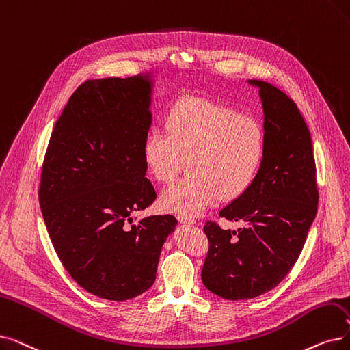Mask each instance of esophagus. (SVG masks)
I'll return each instance as SVG.
<instances>
[{
    "label": "esophagus",
    "instance_id": "34e87169",
    "mask_svg": "<svg viewBox=\"0 0 350 350\" xmlns=\"http://www.w3.org/2000/svg\"><path fill=\"white\" fill-rule=\"evenodd\" d=\"M177 220H178L180 223H186V224H194V223H196L194 219H191V217H189V216H183V215H178V216H177Z\"/></svg>",
    "mask_w": 350,
    "mask_h": 350
}]
</instances>
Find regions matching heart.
Masks as SVG:
<instances>
[{
  "instance_id": "heart-1",
  "label": "heart",
  "mask_w": 350,
  "mask_h": 350,
  "mask_svg": "<svg viewBox=\"0 0 350 350\" xmlns=\"http://www.w3.org/2000/svg\"><path fill=\"white\" fill-rule=\"evenodd\" d=\"M167 133L150 131L143 142L147 173L169 185L185 169L190 174L167 189L164 210L183 216L200 215L215 203L245 194L259 176L267 151L260 120L215 100L181 97L164 118Z\"/></svg>"
}]
</instances>
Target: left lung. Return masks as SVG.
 Masks as SVG:
<instances>
[{
  "mask_svg": "<svg viewBox=\"0 0 350 350\" xmlns=\"http://www.w3.org/2000/svg\"><path fill=\"white\" fill-rule=\"evenodd\" d=\"M267 151L253 186L226 206L219 219L241 223L224 230L207 220L208 240L202 280L229 300L260 296L292 270L317 213L319 189L310 131L296 103L262 80Z\"/></svg>",
  "mask_w": 350,
  "mask_h": 350,
  "instance_id": "1",
  "label": "left lung"
}]
</instances>
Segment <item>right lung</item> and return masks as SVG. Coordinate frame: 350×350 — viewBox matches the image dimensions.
Wrapping results in <instances>:
<instances>
[{
  "label": "right lung",
  "instance_id": "right-lung-1",
  "mask_svg": "<svg viewBox=\"0 0 350 350\" xmlns=\"http://www.w3.org/2000/svg\"><path fill=\"white\" fill-rule=\"evenodd\" d=\"M148 105L142 75L84 81L58 117L41 167L38 200L58 259L101 299L124 301L150 288L177 224L172 215L131 217L157 197L142 151Z\"/></svg>",
  "mask_w": 350,
  "mask_h": 350
}]
</instances>
